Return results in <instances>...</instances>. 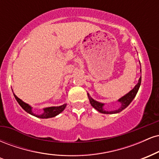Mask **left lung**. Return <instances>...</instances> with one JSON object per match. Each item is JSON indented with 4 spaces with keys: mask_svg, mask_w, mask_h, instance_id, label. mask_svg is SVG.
I'll list each match as a JSON object with an SVG mask.
<instances>
[{
    "mask_svg": "<svg viewBox=\"0 0 159 159\" xmlns=\"http://www.w3.org/2000/svg\"><path fill=\"white\" fill-rule=\"evenodd\" d=\"M140 72H141V69H140ZM140 83H141V76H140L139 80H138V83L134 86V88H133L131 91H129V92L125 94V96H123V97H121L117 100V102H119L120 103V106L119 108L116 109V110H113V111L105 110V109H104L105 103L96 101V100L93 99V98L91 97L88 93H87V96H88L89 98V101H90V105H92L96 110H97L98 112L102 113V114H117V113H120V111H122L125 108H126V107L129 105V104L132 102V100L134 99V97H135L138 90H139Z\"/></svg>",
    "mask_w": 159,
    "mask_h": 159,
    "instance_id": "left-lung-1",
    "label": "left lung"
}]
</instances>
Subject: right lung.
Segmentation results:
<instances>
[{
  "label": "right lung",
  "mask_w": 159,
  "mask_h": 159,
  "mask_svg": "<svg viewBox=\"0 0 159 159\" xmlns=\"http://www.w3.org/2000/svg\"><path fill=\"white\" fill-rule=\"evenodd\" d=\"M14 97L16 98V101L18 102V103L19 104L20 106L25 110L26 112L28 114L33 115V116H36L38 118H41V119H48V118H52L54 116H56L57 115H58L65 109V107H66V104H63V105H61V106H53V107H48L43 108V113L41 114H34V111H33V107L30 106L28 104L25 103V102H23L22 100L20 99L19 97L16 96V94L13 93Z\"/></svg>",
  "instance_id": "obj_1"
}]
</instances>
